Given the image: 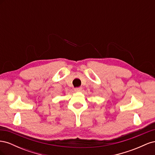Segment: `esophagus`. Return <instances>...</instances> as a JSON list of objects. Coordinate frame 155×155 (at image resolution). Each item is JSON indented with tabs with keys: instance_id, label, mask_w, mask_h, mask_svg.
<instances>
[{
	"instance_id": "obj_1",
	"label": "esophagus",
	"mask_w": 155,
	"mask_h": 155,
	"mask_svg": "<svg viewBox=\"0 0 155 155\" xmlns=\"http://www.w3.org/2000/svg\"><path fill=\"white\" fill-rule=\"evenodd\" d=\"M81 90H82V88L81 87H78V88H74V91L75 92H81Z\"/></svg>"
}]
</instances>
